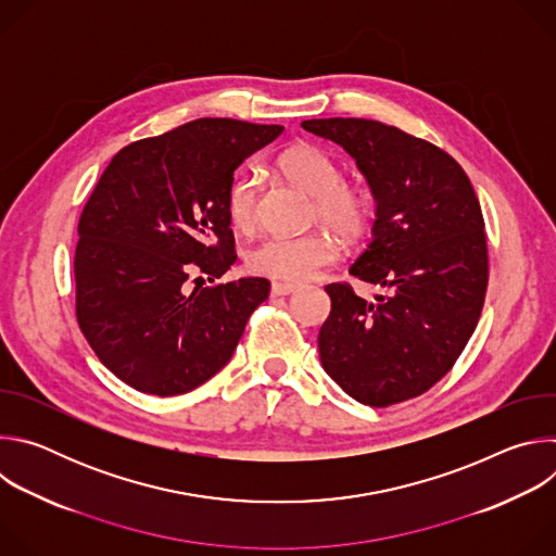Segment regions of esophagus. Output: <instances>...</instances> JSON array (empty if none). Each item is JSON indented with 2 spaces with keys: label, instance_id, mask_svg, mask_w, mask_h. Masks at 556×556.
Returning <instances> with one entry per match:
<instances>
[{
  "label": "esophagus",
  "instance_id": "obj_1",
  "mask_svg": "<svg viewBox=\"0 0 556 556\" xmlns=\"http://www.w3.org/2000/svg\"><path fill=\"white\" fill-rule=\"evenodd\" d=\"M294 290H296L294 283H273V286H270L273 296H288V294H292Z\"/></svg>",
  "mask_w": 556,
  "mask_h": 556
}]
</instances>
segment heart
<instances>
[{
  "label": "heart",
  "mask_w": 556,
  "mask_h": 556,
  "mask_svg": "<svg viewBox=\"0 0 556 556\" xmlns=\"http://www.w3.org/2000/svg\"><path fill=\"white\" fill-rule=\"evenodd\" d=\"M277 169L292 185L314 198V215L328 224L343 240L354 242L367 230L374 213L371 195L343 182V169L337 157L309 142L286 149ZM260 180L251 172L237 174L226 191V213L235 228L249 230L257 219ZM339 257L337 240L326 230L303 235H270L247 253V266L253 275L279 281H303Z\"/></svg>",
  "instance_id": "obj_1"
}]
</instances>
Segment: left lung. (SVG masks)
Here are the masks:
<instances>
[{
    "mask_svg": "<svg viewBox=\"0 0 556 556\" xmlns=\"http://www.w3.org/2000/svg\"><path fill=\"white\" fill-rule=\"evenodd\" d=\"M301 127L341 144L376 200L371 242L350 275L384 288L365 301L330 283L319 332L328 376L354 401L389 407L431 389L480 321L489 249L478 195L440 147L367 118H314Z\"/></svg>",
    "mask_w": 556,
    "mask_h": 556,
    "instance_id": "obj_1",
    "label": "left lung"
}]
</instances>
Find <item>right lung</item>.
<instances>
[{"label":"right lung","mask_w":556,"mask_h":556,"mask_svg":"<svg viewBox=\"0 0 556 556\" xmlns=\"http://www.w3.org/2000/svg\"><path fill=\"white\" fill-rule=\"evenodd\" d=\"M281 131L198 118L123 147L103 172L78 219L76 321L129 387L163 399L200 387L268 299L264 277L201 286L237 260L226 213L235 169ZM193 276L201 286L189 291Z\"/></svg>","instance_id":"add662e5"}]
</instances>
